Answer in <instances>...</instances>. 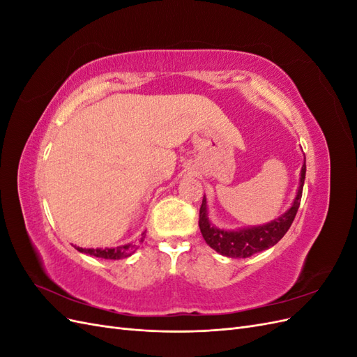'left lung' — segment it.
<instances>
[{
	"mask_svg": "<svg viewBox=\"0 0 357 357\" xmlns=\"http://www.w3.org/2000/svg\"><path fill=\"white\" fill-rule=\"evenodd\" d=\"M305 156H304V165L301 168V177H299V186L296 190V197L291 202L290 207L282 214L275 218L274 220L257 225V226H245V228H236V229H223L211 223L208 218V205L207 198H202V204L199 208V229L204 236L205 243H207L213 250L218 252L222 256L234 257V259H244L250 257L255 253L264 252L266 248L275 245L280 240L283 238L284 234L289 231L291 222H294L296 211L301 204L302 189H304L305 181Z\"/></svg>",
	"mask_w": 357,
	"mask_h": 357,
	"instance_id": "8db88e82",
	"label": "left lung"
}]
</instances>
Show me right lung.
<instances>
[{"mask_svg": "<svg viewBox=\"0 0 357 357\" xmlns=\"http://www.w3.org/2000/svg\"><path fill=\"white\" fill-rule=\"evenodd\" d=\"M142 235H144V232ZM143 238H144V236H143ZM137 247L138 245H134V244H123V245H119V247H105V248H83V247H75V248H77L80 253L91 255L93 257L119 261V259L129 257L131 255H134L135 250H137Z\"/></svg>", "mask_w": 357, "mask_h": 357, "instance_id": "obj_1", "label": "right lung"}]
</instances>
